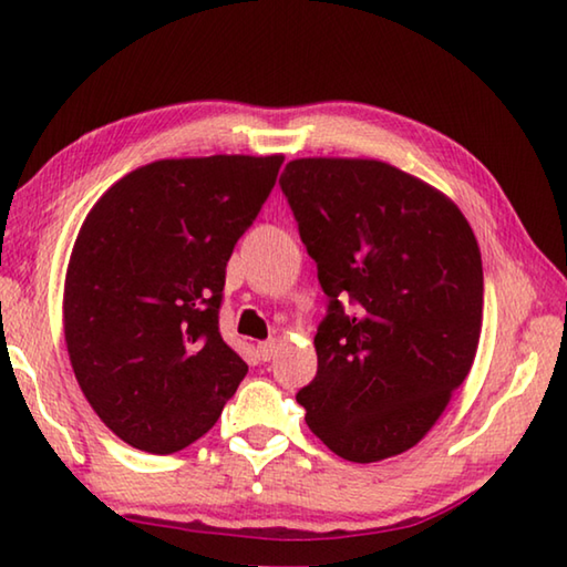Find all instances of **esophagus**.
I'll return each instance as SVG.
<instances>
[{"label": "esophagus", "instance_id": "34e87169", "mask_svg": "<svg viewBox=\"0 0 567 567\" xmlns=\"http://www.w3.org/2000/svg\"><path fill=\"white\" fill-rule=\"evenodd\" d=\"M257 352H260L265 362H267V359H272L275 352H277V339H267V342H260V344H257Z\"/></svg>", "mask_w": 567, "mask_h": 567}]
</instances>
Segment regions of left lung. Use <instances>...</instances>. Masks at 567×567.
I'll list each match as a JSON object with an SVG mask.
<instances>
[{"label":"left lung","mask_w":567,"mask_h":567,"mask_svg":"<svg viewBox=\"0 0 567 567\" xmlns=\"http://www.w3.org/2000/svg\"><path fill=\"white\" fill-rule=\"evenodd\" d=\"M280 185L329 297L317 377L297 394L307 426L344 461L404 454L476 359V235L449 195L384 161L297 158Z\"/></svg>","instance_id":"obj_1"}]
</instances>
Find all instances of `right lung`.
<instances>
[{"mask_svg": "<svg viewBox=\"0 0 567 567\" xmlns=\"http://www.w3.org/2000/svg\"><path fill=\"white\" fill-rule=\"evenodd\" d=\"M282 161H156L89 210L66 267L64 337L91 409L128 446H190L248 374L218 329L225 265Z\"/></svg>", "mask_w": 567, "mask_h": 567, "instance_id": "add662e5", "label": "right lung"}]
</instances>
